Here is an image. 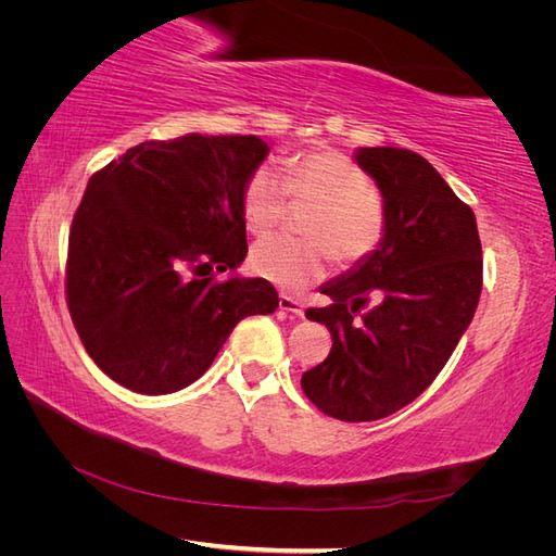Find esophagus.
I'll return each mask as SVG.
<instances>
[{"instance_id": "esophagus-1", "label": "esophagus", "mask_w": 556, "mask_h": 556, "mask_svg": "<svg viewBox=\"0 0 556 556\" xmlns=\"http://www.w3.org/2000/svg\"><path fill=\"white\" fill-rule=\"evenodd\" d=\"M278 306L285 313H292L296 317H304V304H301V301H296V299H292V296H288V294H280Z\"/></svg>"}]
</instances>
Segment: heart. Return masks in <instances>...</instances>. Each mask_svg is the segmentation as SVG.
<instances>
[{
	"mask_svg": "<svg viewBox=\"0 0 556 556\" xmlns=\"http://www.w3.org/2000/svg\"><path fill=\"white\" fill-rule=\"evenodd\" d=\"M288 197L313 201L304 233L311 241L271 237L250 252L257 276L282 290L301 292L323 278L331 255L355 264L380 245L384 215L359 166L333 150H319L288 162L285 176L274 164L257 166L248 178L241 211L252 233L271 231L288 208Z\"/></svg>",
	"mask_w": 556,
	"mask_h": 556,
	"instance_id": "1",
	"label": "heart"
}]
</instances>
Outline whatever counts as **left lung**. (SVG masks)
I'll return each instance as SVG.
<instances>
[{
    "mask_svg": "<svg viewBox=\"0 0 556 556\" xmlns=\"http://www.w3.org/2000/svg\"><path fill=\"white\" fill-rule=\"evenodd\" d=\"M382 197L384 231L371 255L325 282L331 299L306 317L331 333L329 357L301 378L319 410L371 422L408 406L443 371L482 290L476 215L443 176L406 148H357ZM377 299L362 320L354 313Z\"/></svg>",
    "mask_w": 556,
    "mask_h": 556,
    "instance_id": "1",
    "label": "left lung"
}]
</instances>
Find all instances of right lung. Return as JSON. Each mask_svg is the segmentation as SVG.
<instances>
[{"label": "right lung", "mask_w": 556, "mask_h": 556, "mask_svg": "<svg viewBox=\"0 0 556 556\" xmlns=\"http://www.w3.org/2000/svg\"><path fill=\"white\" fill-rule=\"evenodd\" d=\"M268 146L185 134L146 141L97 172L74 215L66 304L88 355L117 384L172 394L208 371L231 329L278 308L243 278L241 197ZM230 271L227 281L215 273Z\"/></svg>", "instance_id": "right-lung-1"}]
</instances>
